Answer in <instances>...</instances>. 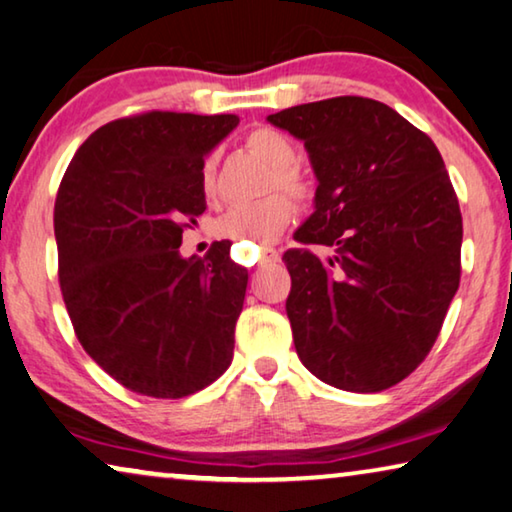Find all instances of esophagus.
Returning a JSON list of instances; mask_svg holds the SVG:
<instances>
[{
    "label": "esophagus",
    "instance_id": "1",
    "mask_svg": "<svg viewBox=\"0 0 512 512\" xmlns=\"http://www.w3.org/2000/svg\"><path fill=\"white\" fill-rule=\"evenodd\" d=\"M278 250L276 248H262V253H259V259H257V269H264L266 264H273L278 262Z\"/></svg>",
    "mask_w": 512,
    "mask_h": 512
}]
</instances>
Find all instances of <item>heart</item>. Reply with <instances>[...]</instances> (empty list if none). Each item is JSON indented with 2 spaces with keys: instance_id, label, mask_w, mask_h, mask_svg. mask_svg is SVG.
<instances>
[{
  "instance_id": "obj_1",
  "label": "heart",
  "mask_w": 512,
  "mask_h": 512,
  "mask_svg": "<svg viewBox=\"0 0 512 512\" xmlns=\"http://www.w3.org/2000/svg\"><path fill=\"white\" fill-rule=\"evenodd\" d=\"M248 149L271 167L264 183L262 200L236 204L213 220L211 230L218 239L232 241L239 248L269 246L292 223V204H305L312 197V183L296 167V144L276 128H257L248 135ZM218 156L209 154L200 167V188L207 200L218 195Z\"/></svg>"
}]
</instances>
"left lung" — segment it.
<instances>
[{"label": "left lung", "instance_id": "1", "mask_svg": "<svg viewBox=\"0 0 512 512\" xmlns=\"http://www.w3.org/2000/svg\"><path fill=\"white\" fill-rule=\"evenodd\" d=\"M266 121L303 142L315 211L282 255L301 363L342 391L377 393L430 352L460 287L462 216L444 158L388 105L338 96Z\"/></svg>", "mask_w": 512, "mask_h": 512}]
</instances>
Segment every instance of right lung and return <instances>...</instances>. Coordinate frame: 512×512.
<instances>
[{
  "label": "right lung",
  "mask_w": 512,
  "mask_h": 512,
  "mask_svg": "<svg viewBox=\"0 0 512 512\" xmlns=\"http://www.w3.org/2000/svg\"><path fill=\"white\" fill-rule=\"evenodd\" d=\"M236 114L144 112L91 133L55 202L59 285L85 352L149 398L202 391L230 368L248 271L230 241L181 257L207 209L204 156Z\"/></svg>",
  "instance_id": "1"
}]
</instances>
